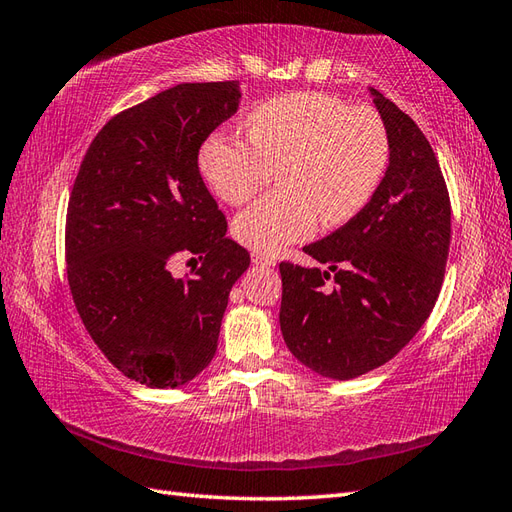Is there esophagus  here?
Returning a JSON list of instances; mask_svg holds the SVG:
<instances>
[{
    "label": "esophagus",
    "mask_w": 512,
    "mask_h": 512,
    "mask_svg": "<svg viewBox=\"0 0 512 512\" xmlns=\"http://www.w3.org/2000/svg\"><path fill=\"white\" fill-rule=\"evenodd\" d=\"M253 264H255V266H259V268H273L277 262H275V257L262 255V253H255V255H253Z\"/></svg>",
    "instance_id": "obj_1"
}]
</instances>
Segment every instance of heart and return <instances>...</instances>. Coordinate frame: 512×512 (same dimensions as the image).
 <instances>
[{
  "instance_id": "obj_1",
  "label": "heart",
  "mask_w": 512,
  "mask_h": 512,
  "mask_svg": "<svg viewBox=\"0 0 512 512\" xmlns=\"http://www.w3.org/2000/svg\"><path fill=\"white\" fill-rule=\"evenodd\" d=\"M387 158V132L376 112L334 94L297 92L257 105L248 136L213 134L200 151V169L213 191L237 206L281 165V189L233 222L244 246L275 255L308 239L319 220L341 226L361 213L383 180Z\"/></svg>"
}]
</instances>
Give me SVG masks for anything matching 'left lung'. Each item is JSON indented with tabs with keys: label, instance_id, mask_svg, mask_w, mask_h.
I'll return each mask as SVG.
<instances>
[{
	"label": "left lung",
	"instance_id": "1",
	"mask_svg": "<svg viewBox=\"0 0 512 512\" xmlns=\"http://www.w3.org/2000/svg\"><path fill=\"white\" fill-rule=\"evenodd\" d=\"M369 94L389 143L383 180L361 213L303 248L323 270L279 264L288 350L332 380L372 372L418 334L440 295L451 242L449 193L429 140L396 103Z\"/></svg>",
	"mask_w": 512,
	"mask_h": 512
}]
</instances>
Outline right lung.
I'll return each instance as SVG.
<instances>
[{"mask_svg":"<svg viewBox=\"0 0 512 512\" xmlns=\"http://www.w3.org/2000/svg\"><path fill=\"white\" fill-rule=\"evenodd\" d=\"M239 101V81L151 96L96 134L74 182V306L107 361L147 387H182L213 361L228 295L250 264L198 169L202 143ZM180 256L201 259L187 280L170 273Z\"/></svg>","mask_w":512,"mask_h":512,"instance_id":"right-lung-1","label":"right lung"}]
</instances>
